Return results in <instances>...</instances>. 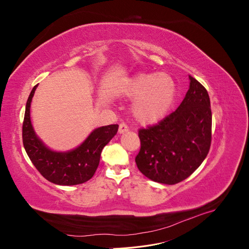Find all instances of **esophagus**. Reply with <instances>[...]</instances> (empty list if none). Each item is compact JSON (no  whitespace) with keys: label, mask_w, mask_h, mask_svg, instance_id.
I'll return each instance as SVG.
<instances>
[{"label":"esophagus","mask_w":249,"mask_h":249,"mask_svg":"<svg viewBox=\"0 0 249 249\" xmlns=\"http://www.w3.org/2000/svg\"><path fill=\"white\" fill-rule=\"evenodd\" d=\"M127 130H129V127L126 126V124H119V127H118V133L119 134H124V133L127 132Z\"/></svg>","instance_id":"1"}]
</instances>
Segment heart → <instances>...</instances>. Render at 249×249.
Instances as JSON below:
<instances>
[{
	"mask_svg": "<svg viewBox=\"0 0 249 249\" xmlns=\"http://www.w3.org/2000/svg\"><path fill=\"white\" fill-rule=\"evenodd\" d=\"M117 94L134 100L131 112L142 125L160 123L172 109L177 99L176 81L166 72H137L124 79Z\"/></svg>",
	"mask_w": 249,
	"mask_h": 249,
	"instance_id": "obj_1",
	"label": "heart"
}]
</instances>
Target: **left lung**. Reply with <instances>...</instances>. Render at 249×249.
<instances>
[{
    "mask_svg": "<svg viewBox=\"0 0 249 249\" xmlns=\"http://www.w3.org/2000/svg\"><path fill=\"white\" fill-rule=\"evenodd\" d=\"M189 89L178 109L158 124L139 131L136 164L157 183L175 185L196 170L211 146L212 112L206 88L189 76Z\"/></svg>",
    "mask_w": 249,
    "mask_h": 249,
    "instance_id": "left-lung-1",
    "label": "left lung"
}]
</instances>
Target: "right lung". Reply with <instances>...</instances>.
<instances>
[{
	"label": "right lung",
	"mask_w": 249,
	"mask_h": 249,
	"mask_svg": "<svg viewBox=\"0 0 249 249\" xmlns=\"http://www.w3.org/2000/svg\"><path fill=\"white\" fill-rule=\"evenodd\" d=\"M37 86H34L28 97L22 124V143L28 157L41 176L51 183L73 186L87 182L99 166L103 148L116 135L118 124L96 127L80 145L71 150L52 149L37 136L31 123L30 108Z\"/></svg>",
	"instance_id": "add662e5"
}]
</instances>
